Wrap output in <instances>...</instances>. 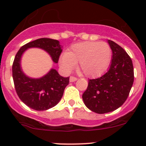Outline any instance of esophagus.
Wrapping results in <instances>:
<instances>
[{"mask_svg":"<svg viewBox=\"0 0 146 146\" xmlns=\"http://www.w3.org/2000/svg\"><path fill=\"white\" fill-rule=\"evenodd\" d=\"M77 80V77H73V76H71L70 77V78H69V81H70V82H75L76 80Z\"/></svg>","mask_w":146,"mask_h":146,"instance_id":"34e87169","label":"esophagus"}]
</instances>
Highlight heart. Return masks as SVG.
Segmentation results:
<instances>
[{"label":"heart","mask_w":146,"mask_h":146,"mask_svg":"<svg viewBox=\"0 0 146 146\" xmlns=\"http://www.w3.org/2000/svg\"><path fill=\"white\" fill-rule=\"evenodd\" d=\"M112 58V49L106 42H85L72 44L59 59V65L71 72L76 64L81 74L87 77L101 75L108 69Z\"/></svg>","instance_id":"heart-1"}]
</instances>
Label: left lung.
I'll return each instance as SVG.
<instances>
[{
	"label": "left lung",
	"instance_id": "left-lung-1",
	"mask_svg": "<svg viewBox=\"0 0 146 146\" xmlns=\"http://www.w3.org/2000/svg\"><path fill=\"white\" fill-rule=\"evenodd\" d=\"M113 52L109 70L102 77L89 80L82 94L86 106L94 113L114 111L128 97L134 82V68L129 55L121 46L108 40Z\"/></svg>",
	"mask_w": 146,
	"mask_h": 146
}]
</instances>
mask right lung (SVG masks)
<instances>
[{"label":"right lung","instance_id":"add662e5","mask_svg":"<svg viewBox=\"0 0 146 146\" xmlns=\"http://www.w3.org/2000/svg\"><path fill=\"white\" fill-rule=\"evenodd\" d=\"M37 47L45 50L54 63L57 64L62 52L58 40L42 38L23 45L19 50L12 65V77L15 90L23 103L38 111L53 108L61 99L69 77H64L54 69L40 78H31L25 74L21 67V58L25 50Z\"/></svg>","mask_w":146,"mask_h":146}]
</instances>
